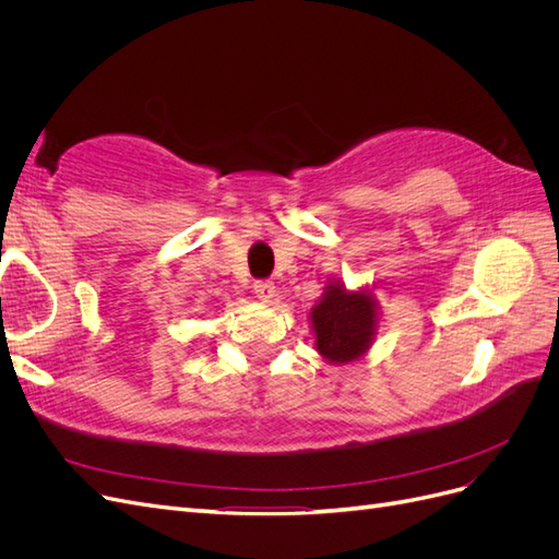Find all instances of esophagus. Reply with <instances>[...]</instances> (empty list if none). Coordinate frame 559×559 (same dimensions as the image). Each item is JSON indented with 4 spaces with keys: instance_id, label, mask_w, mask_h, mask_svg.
Wrapping results in <instances>:
<instances>
[{
    "instance_id": "obj_1",
    "label": "esophagus",
    "mask_w": 559,
    "mask_h": 559,
    "mask_svg": "<svg viewBox=\"0 0 559 559\" xmlns=\"http://www.w3.org/2000/svg\"><path fill=\"white\" fill-rule=\"evenodd\" d=\"M253 294H257L263 302H270V300H273V296H275V284L270 282V280L253 282Z\"/></svg>"
}]
</instances>
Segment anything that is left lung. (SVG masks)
<instances>
[{
	"label": "left lung",
	"instance_id": "left-lung-1",
	"mask_svg": "<svg viewBox=\"0 0 559 559\" xmlns=\"http://www.w3.org/2000/svg\"><path fill=\"white\" fill-rule=\"evenodd\" d=\"M310 317L317 349L331 361L357 359L373 341L376 308L368 294H347L341 284H333Z\"/></svg>",
	"mask_w": 559,
	"mask_h": 559
}]
</instances>
